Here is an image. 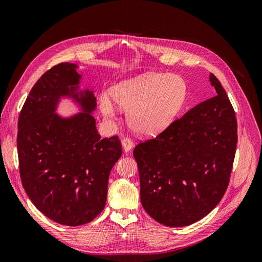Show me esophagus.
Wrapping results in <instances>:
<instances>
[{"label":"esophagus","instance_id":"1","mask_svg":"<svg viewBox=\"0 0 262 262\" xmlns=\"http://www.w3.org/2000/svg\"><path fill=\"white\" fill-rule=\"evenodd\" d=\"M121 143H122V147H123V150L124 152L126 153V152H129V150H131L132 149V147H133V142H132V140L131 139H129V138H124V139H122V141H121Z\"/></svg>","mask_w":262,"mask_h":262}]
</instances>
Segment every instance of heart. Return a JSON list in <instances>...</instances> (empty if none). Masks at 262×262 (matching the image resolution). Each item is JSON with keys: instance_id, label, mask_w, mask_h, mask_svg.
I'll list each match as a JSON object with an SVG mask.
<instances>
[{"instance_id": "obj_1", "label": "heart", "mask_w": 262, "mask_h": 262, "mask_svg": "<svg viewBox=\"0 0 262 262\" xmlns=\"http://www.w3.org/2000/svg\"><path fill=\"white\" fill-rule=\"evenodd\" d=\"M186 84L177 75L147 72L122 81L112 90L118 106L128 109L126 119L133 130L155 134L172 122L184 105ZM99 107L105 120L115 122L117 113L107 96H101Z\"/></svg>"}]
</instances>
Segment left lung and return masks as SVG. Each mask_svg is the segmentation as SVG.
Wrapping results in <instances>:
<instances>
[{
    "mask_svg": "<svg viewBox=\"0 0 262 262\" xmlns=\"http://www.w3.org/2000/svg\"><path fill=\"white\" fill-rule=\"evenodd\" d=\"M210 82L216 96L133 149L141 203L150 217L166 226H187L208 215L229 184L237 120L225 90L212 73Z\"/></svg>",
    "mask_w": 262,
    "mask_h": 262,
    "instance_id": "8db88e82",
    "label": "left lung"
}]
</instances>
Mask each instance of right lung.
I'll return each instance as SVG.
<instances>
[{
    "instance_id": "right-lung-1",
    "label": "right lung",
    "mask_w": 262,
    "mask_h": 262,
    "mask_svg": "<svg viewBox=\"0 0 262 262\" xmlns=\"http://www.w3.org/2000/svg\"><path fill=\"white\" fill-rule=\"evenodd\" d=\"M76 64L60 63L39 78L18 117L17 152L24 189L47 217L67 226L90 223L104 210L109 173L122 154L117 136L100 139L91 115L96 98L81 95ZM62 96L74 98L83 113L61 118Z\"/></svg>"
}]
</instances>
